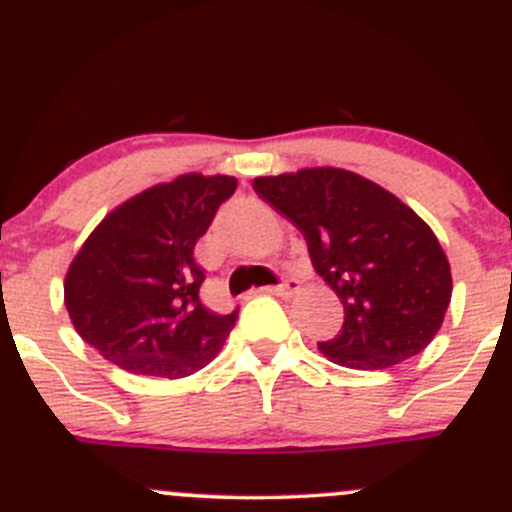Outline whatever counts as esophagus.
I'll return each instance as SVG.
<instances>
[{"label": "esophagus", "mask_w": 512, "mask_h": 512, "mask_svg": "<svg viewBox=\"0 0 512 512\" xmlns=\"http://www.w3.org/2000/svg\"><path fill=\"white\" fill-rule=\"evenodd\" d=\"M297 287H299L297 279H284V282L274 284V287H267V292L277 294V297H289L292 292H297Z\"/></svg>", "instance_id": "obj_1"}]
</instances>
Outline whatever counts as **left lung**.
Masks as SVG:
<instances>
[{"instance_id":"8db88e82","label":"left lung","mask_w":512,"mask_h":512,"mask_svg":"<svg viewBox=\"0 0 512 512\" xmlns=\"http://www.w3.org/2000/svg\"><path fill=\"white\" fill-rule=\"evenodd\" d=\"M252 186L301 230L311 265L341 299V333L319 343L328 360L383 370L432 343L449 309L451 267L410 206L333 166L260 176Z\"/></svg>"}]
</instances>
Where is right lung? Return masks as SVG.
Listing matches in <instances>:
<instances>
[{"label": "right lung", "mask_w": 512, "mask_h": 512, "mask_svg": "<svg viewBox=\"0 0 512 512\" xmlns=\"http://www.w3.org/2000/svg\"><path fill=\"white\" fill-rule=\"evenodd\" d=\"M233 176L184 174L137 193L102 218L63 282L68 316L85 343L117 368L186 378L206 368L238 321L198 299L206 279L193 247Z\"/></svg>", "instance_id": "add662e5"}]
</instances>
